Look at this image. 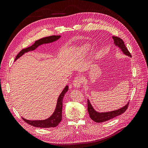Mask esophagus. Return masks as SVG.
Listing matches in <instances>:
<instances>
[{"mask_svg":"<svg viewBox=\"0 0 148 148\" xmlns=\"http://www.w3.org/2000/svg\"><path fill=\"white\" fill-rule=\"evenodd\" d=\"M82 81H83V79L82 77L80 75H78L76 77L74 80H73V85L76 88H79L82 83Z\"/></svg>","mask_w":148,"mask_h":148,"instance_id":"esophagus-1","label":"esophagus"}]
</instances>
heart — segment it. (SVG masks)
<instances>
[{
	"label": "heart",
	"mask_w": 148,
	"mask_h": 148,
	"mask_svg": "<svg viewBox=\"0 0 148 148\" xmlns=\"http://www.w3.org/2000/svg\"><path fill=\"white\" fill-rule=\"evenodd\" d=\"M88 49H89V46L88 45L84 46L82 47L80 49V54L83 55V56H84V55L86 53V52L88 50Z\"/></svg>",
	"instance_id": "1"
}]
</instances>
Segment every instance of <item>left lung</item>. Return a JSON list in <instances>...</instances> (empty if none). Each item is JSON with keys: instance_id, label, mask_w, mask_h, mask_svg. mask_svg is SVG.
<instances>
[{"instance_id": "obj_1", "label": "left lung", "mask_w": 148, "mask_h": 148, "mask_svg": "<svg viewBox=\"0 0 148 148\" xmlns=\"http://www.w3.org/2000/svg\"><path fill=\"white\" fill-rule=\"evenodd\" d=\"M112 38L114 40V44L115 45V46H118L121 49L123 53L131 57L130 53L129 52L126 47H125L123 40L117 36H112ZM128 106L129 102L123 107H121V108L118 109V110H116L108 112H98L95 110L94 108L91 106L89 99H88V112L89 115L91 119L96 123L105 122L120 115V114H123L124 112L126 111Z\"/></svg>"}]
</instances>
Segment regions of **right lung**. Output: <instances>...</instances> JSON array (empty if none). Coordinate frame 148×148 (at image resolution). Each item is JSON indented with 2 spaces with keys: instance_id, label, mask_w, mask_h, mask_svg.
I'll list each match as a JSON object with an SVG mask.
<instances>
[{
  "instance_id": "1",
  "label": "right lung",
  "mask_w": 148,
  "mask_h": 148,
  "mask_svg": "<svg viewBox=\"0 0 148 148\" xmlns=\"http://www.w3.org/2000/svg\"><path fill=\"white\" fill-rule=\"evenodd\" d=\"M61 37L60 35H53L41 38V39L38 40L35 42V43L32 46L23 49L18 55L16 56L15 58L14 62L16 60L18 59L25 53L28 52L29 51H33L36 49L38 46L40 45H44V44H47L53 42L58 40L59 38ZM68 91V86L66 85L65 88L63 89L62 92L59 95L58 98L57 102L56 109L53 113L52 115L45 120H34V121H31V120H27L24 118H22L25 122L27 124H29L33 126L36 127H41V128H50V127H55L57 126L58 124L62 121V107H63V100L64 95L66 92Z\"/></svg>"
}]
</instances>
